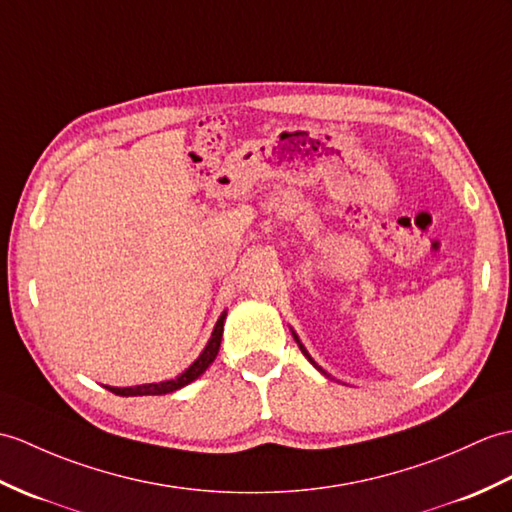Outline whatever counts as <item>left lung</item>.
<instances>
[{
  "mask_svg": "<svg viewBox=\"0 0 512 512\" xmlns=\"http://www.w3.org/2000/svg\"><path fill=\"white\" fill-rule=\"evenodd\" d=\"M294 338H296V336H294ZM296 342H299V338H296ZM299 347H301V351H303V353H305V358H307V360H310V362H312V364H314V366H316V362H314V360H312V358H310V353H307V351H305V349H303V344H301V342H299ZM316 368H318V371H320V366H316Z\"/></svg>",
  "mask_w": 512,
  "mask_h": 512,
  "instance_id": "obj_1",
  "label": "left lung"
}]
</instances>
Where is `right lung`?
Here are the masks:
<instances>
[{
  "instance_id": "1",
  "label": "right lung",
  "mask_w": 512,
  "mask_h": 512,
  "mask_svg": "<svg viewBox=\"0 0 512 512\" xmlns=\"http://www.w3.org/2000/svg\"><path fill=\"white\" fill-rule=\"evenodd\" d=\"M224 318H227V314H222L218 318L216 323V329H213L211 334V340L207 342L205 351L200 353V358L187 368L185 373L178 375L176 379H170V382H161V384H144V386H133V388H111L106 386L111 392H115V395L120 397H139V395H168V392H174L178 388L187 386L189 382H194V379H198L202 373L207 371L209 364L216 360V355L220 351V342H222V327H224Z\"/></svg>"
}]
</instances>
